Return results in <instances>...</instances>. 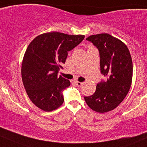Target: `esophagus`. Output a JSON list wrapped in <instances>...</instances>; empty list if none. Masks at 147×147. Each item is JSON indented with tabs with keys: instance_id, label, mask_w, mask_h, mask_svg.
<instances>
[{
	"instance_id": "34e87169",
	"label": "esophagus",
	"mask_w": 147,
	"mask_h": 147,
	"mask_svg": "<svg viewBox=\"0 0 147 147\" xmlns=\"http://www.w3.org/2000/svg\"><path fill=\"white\" fill-rule=\"evenodd\" d=\"M75 83H76V84L78 86H82V84H83V82H75Z\"/></svg>"
}]
</instances>
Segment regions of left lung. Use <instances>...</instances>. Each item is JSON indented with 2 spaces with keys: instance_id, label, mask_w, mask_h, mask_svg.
I'll return each instance as SVG.
<instances>
[{
  "instance_id": "8db88e82",
  "label": "left lung",
  "mask_w": 147,
  "mask_h": 147,
  "mask_svg": "<svg viewBox=\"0 0 147 147\" xmlns=\"http://www.w3.org/2000/svg\"><path fill=\"white\" fill-rule=\"evenodd\" d=\"M86 40L98 50L100 71L106 79L97 84L95 92L84 100L91 109L104 113L118 107L127 95L132 81V59L127 46L110 34H94Z\"/></svg>"
}]
</instances>
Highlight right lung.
I'll return each instance as SVG.
<instances>
[{"label": "right lung", "instance_id": "1", "mask_svg": "<svg viewBox=\"0 0 147 147\" xmlns=\"http://www.w3.org/2000/svg\"><path fill=\"white\" fill-rule=\"evenodd\" d=\"M84 39V35L53 32L37 36L29 45L22 61V82L28 97L39 108L50 112L63 103V92L71 83L58 73L68 52Z\"/></svg>", "mask_w": 147, "mask_h": 147}]
</instances>
